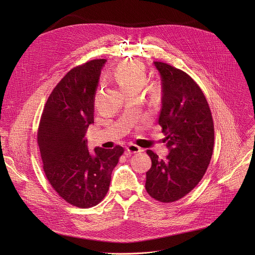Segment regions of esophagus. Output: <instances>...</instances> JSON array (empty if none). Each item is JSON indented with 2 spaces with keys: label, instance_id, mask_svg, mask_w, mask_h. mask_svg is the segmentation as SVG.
Masks as SVG:
<instances>
[{
  "label": "esophagus",
  "instance_id": "34e87169",
  "mask_svg": "<svg viewBox=\"0 0 255 255\" xmlns=\"http://www.w3.org/2000/svg\"><path fill=\"white\" fill-rule=\"evenodd\" d=\"M126 149H127V151L130 152V153H138V152H141V151H142V149H141L139 146H137L136 144H130V145H128V146L126 147Z\"/></svg>",
  "mask_w": 255,
  "mask_h": 255
}]
</instances>
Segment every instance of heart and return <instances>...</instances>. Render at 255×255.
Masks as SVG:
<instances>
[{
	"mask_svg": "<svg viewBox=\"0 0 255 255\" xmlns=\"http://www.w3.org/2000/svg\"><path fill=\"white\" fill-rule=\"evenodd\" d=\"M112 78L125 93L140 91L146 82V70L140 62L124 61L113 70Z\"/></svg>",
	"mask_w": 255,
	"mask_h": 255,
	"instance_id": "heart-1",
	"label": "heart"
}]
</instances>
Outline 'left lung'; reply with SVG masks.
Wrapping results in <instances>:
<instances>
[{
    "label": "left lung",
    "mask_w": 255,
    "mask_h": 255,
    "mask_svg": "<svg viewBox=\"0 0 255 255\" xmlns=\"http://www.w3.org/2000/svg\"><path fill=\"white\" fill-rule=\"evenodd\" d=\"M161 81L158 123L166 135V159L147 150L151 168L146 172L147 193L170 203L189 194L202 179L214 147V124L208 102L185 71L154 61Z\"/></svg>",
    "instance_id": "obj_1"
}]
</instances>
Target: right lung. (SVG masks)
<instances>
[{
    "instance_id": "obj_1",
    "label": "right lung",
    "mask_w": 255,
    "mask_h": 255,
    "mask_svg": "<svg viewBox=\"0 0 255 255\" xmlns=\"http://www.w3.org/2000/svg\"><path fill=\"white\" fill-rule=\"evenodd\" d=\"M106 59L72 68L50 94L38 129V145L47 179L57 194L79 208L99 204L124 149L88 148L85 137L94 123L95 96Z\"/></svg>"
}]
</instances>
